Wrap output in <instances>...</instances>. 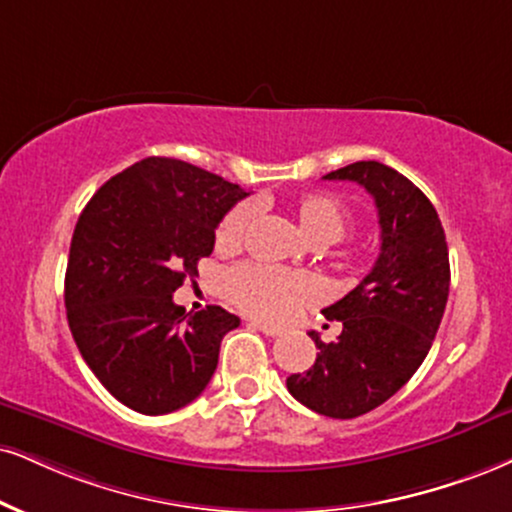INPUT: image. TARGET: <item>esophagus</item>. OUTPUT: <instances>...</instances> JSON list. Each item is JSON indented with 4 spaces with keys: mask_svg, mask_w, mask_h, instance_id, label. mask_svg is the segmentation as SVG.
Instances as JSON below:
<instances>
[{
    "mask_svg": "<svg viewBox=\"0 0 512 512\" xmlns=\"http://www.w3.org/2000/svg\"><path fill=\"white\" fill-rule=\"evenodd\" d=\"M249 325L254 327V330H258V332L268 334V337H277V334H282L280 327H275V325H268V323H261V320H251Z\"/></svg>",
    "mask_w": 512,
    "mask_h": 512,
    "instance_id": "esophagus-1",
    "label": "esophagus"
}]
</instances>
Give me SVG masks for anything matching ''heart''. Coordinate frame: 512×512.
Returning a JSON list of instances; mask_svg holds the SVG:
<instances>
[{"instance_id": "obj_1", "label": "heart", "mask_w": 512, "mask_h": 512, "mask_svg": "<svg viewBox=\"0 0 512 512\" xmlns=\"http://www.w3.org/2000/svg\"><path fill=\"white\" fill-rule=\"evenodd\" d=\"M289 211L308 239L315 244L339 242L351 225L349 208L332 194L306 192L289 199ZM254 225V206L239 204L225 213L216 230L220 251H235L244 244ZM225 294L244 313L263 320H285L296 306L318 296V282L301 273H287L261 263H246L225 275Z\"/></svg>"}]
</instances>
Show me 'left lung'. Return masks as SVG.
Masks as SVG:
<instances>
[{"mask_svg": "<svg viewBox=\"0 0 512 512\" xmlns=\"http://www.w3.org/2000/svg\"><path fill=\"white\" fill-rule=\"evenodd\" d=\"M365 187L375 199L382 246L375 266L337 304L323 308L342 334L311 339L318 358L287 377L296 401L327 418L370 413L399 391L432 349L449 299V246L432 201L399 170L356 161L325 175Z\"/></svg>", "mask_w": 512, "mask_h": 512, "instance_id": "obj_1", "label": "left lung"}]
</instances>
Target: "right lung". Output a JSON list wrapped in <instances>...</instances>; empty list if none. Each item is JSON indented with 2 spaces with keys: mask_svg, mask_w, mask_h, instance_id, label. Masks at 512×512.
I'll return each mask as SVG.
<instances>
[{
  "mask_svg": "<svg viewBox=\"0 0 512 512\" xmlns=\"http://www.w3.org/2000/svg\"><path fill=\"white\" fill-rule=\"evenodd\" d=\"M246 192L192 163L149 156L82 208L66 268V315L97 380L123 406L173 413L211 382L239 325L220 306L185 313L173 292L211 256L216 227Z\"/></svg>",
  "mask_w": 512,
  "mask_h": 512,
  "instance_id": "obj_1",
  "label": "right lung"
}]
</instances>
